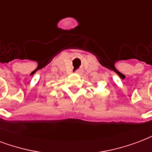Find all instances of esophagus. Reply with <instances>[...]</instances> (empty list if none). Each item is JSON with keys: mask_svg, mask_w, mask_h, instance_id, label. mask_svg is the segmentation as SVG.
<instances>
[{"mask_svg": "<svg viewBox=\"0 0 152 152\" xmlns=\"http://www.w3.org/2000/svg\"><path fill=\"white\" fill-rule=\"evenodd\" d=\"M76 73L77 75H81V74H83V70H77Z\"/></svg>", "mask_w": 152, "mask_h": 152, "instance_id": "esophagus-1", "label": "esophagus"}]
</instances>
